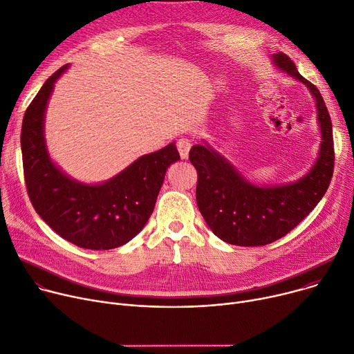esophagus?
I'll list each match as a JSON object with an SVG mask.
<instances>
[{
	"label": "esophagus",
	"instance_id": "esophagus-1",
	"mask_svg": "<svg viewBox=\"0 0 354 354\" xmlns=\"http://www.w3.org/2000/svg\"><path fill=\"white\" fill-rule=\"evenodd\" d=\"M190 149H192V142H190L189 138H180V140L177 141V150H178L180 157H181L183 160H185L187 157H189Z\"/></svg>",
	"mask_w": 354,
	"mask_h": 354
}]
</instances>
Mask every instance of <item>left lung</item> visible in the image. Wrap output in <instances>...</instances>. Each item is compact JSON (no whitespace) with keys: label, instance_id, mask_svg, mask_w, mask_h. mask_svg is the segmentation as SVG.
Listing matches in <instances>:
<instances>
[{"label":"left lung","instance_id":"8db88e82","mask_svg":"<svg viewBox=\"0 0 354 354\" xmlns=\"http://www.w3.org/2000/svg\"><path fill=\"white\" fill-rule=\"evenodd\" d=\"M277 68L299 80L316 100L322 131L319 158L300 180L273 187L247 181L209 144L194 145L190 161L197 170L196 198L212 232L234 245H266L284 237L317 205L333 177L335 144L331 120L323 97L284 53L273 55Z\"/></svg>","mask_w":354,"mask_h":354}]
</instances>
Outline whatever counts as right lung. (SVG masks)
<instances>
[{"label":"right lung","instance_id":"obj_1","mask_svg":"<svg viewBox=\"0 0 354 354\" xmlns=\"http://www.w3.org/2000/svg\"><path fill=\"white\" fill-rule=\"evenodd\" d=\"M57 70L26 110L21 129L24 178L31 204L53 230L90 250H110L134 239L150 218L170 165L180 160L176 142L145 154L101 184H84L62 173L48 156L44 115Z\"/></svg>","mask_w":354,"mask_h":354}]
</instances>
